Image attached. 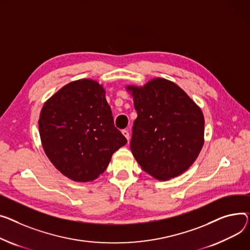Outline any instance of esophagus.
Here are the masks:
<instances>
[{
    "mask_svg": "<svg viewBox=\"0 0 250 250\" xmlns=\"http://www.w3.org/2000/svg\"><path fill=\"white\" fill-rule=\"evenodd\" d=\"M122 132H123V135L125 137V139L127 140V142H128L129 141V132H128V130L127 129H123Z\"/></svg>",
    "mask_w": 250,
    "mask_h": 250,
    "instance_id": "obj_1",
    "label": "esophagus"
}]
</instances>
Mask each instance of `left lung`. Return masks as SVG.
Here are the masks:
<instances>
[{
	"label": "left lung",
	"mask_w": 250,
	"mask_h": 250,
	"mask_svg": "<svg viewBox=\"0 0 250 250\" xmlns=\"http://www.w3.org/2000/svg\"><path fill=\"white\" fill-rule=\"evenodd\" d=\"M138 118L130 149L142 169L165 181L187 171L204 145V115L176 83L154 78L127 85Z\"/></svg>",
	"instance_id": "1"
}]
</instances>
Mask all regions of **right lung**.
Here are the masks:
<instances>
[{"instance_id": "1", "label": "right lung", "mask_w": 250, "mask_h": 250, "mask_svg": "<svg viewBox=\"0 0 250 250\" xmlns=\"http://www.w3.org/2000/svg\"><path fill=\"white\" fill-rule=\"evenodd\" d=\"M38 124L46 156L75 182L98 178L112 154L127 142L114 126L104 86L92 79L60 88L44 104Z\"/></svg>"}]
</instances>
